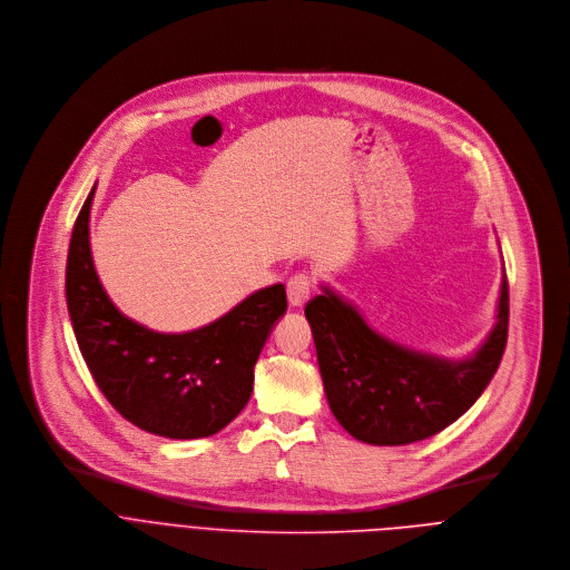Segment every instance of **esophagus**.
Instances as JSON below:
<instances>
[{
	"instance_id": "esophagus-1",
	"label": "esophagus",
	"mask_w": 570,
	"mask_h": 570,
	"mask_svg": "<svg viewBox=\"0 0 570 570\" xmlns=\"http://www.w3.org/2000/svg\"><path fill=\"white\" fill-rule=\"evenodd\" d=\"M312 294V278L309 274H294L287 281V301L292 307H303Z\"/></svg>"
}]
</instances>
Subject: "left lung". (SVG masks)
<instances>
[{
    "label": "left lung",
    "mask_w": 570,
    "mask_h": 570,
    "mask_svg": "<svg viewBox=\"0 0 570 570\" xmlns=\"http://www.w3.org/2000/svg\"><path fill=\"white\" fill-rule=\"evenodd\" d=\"M305 305L327 404L353 438L397 446L456 422L492 382L508 341V278L503 269L497 323L468 360L404 348L375 332L327 285Z\"/></svg>",
    "instance_id": "8db88e82"
}]
</instances>
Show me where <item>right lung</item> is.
Returning a JSON list of instances; mask_svg holds the SVG:
<instances>
[{"instance_id": "add662e5", "label": "right lung", "mask_w": 570, "mask_h": 570, "mask_svg": "<svg viewBox=\"0 0 570 570\" xmlns=\"http://www.w3.org/2000/svg\"><path fill=\"white\" fill-rule=\"evenodd\" d=\"M85 199L67 256V307L82 360L107 402L135 426L193 440L222 431L249 402L254 366L287 309L285 287L254 292L193 332L166 334L128 318L105 294L89 249Z\"/></svg>"}]
</instances>
